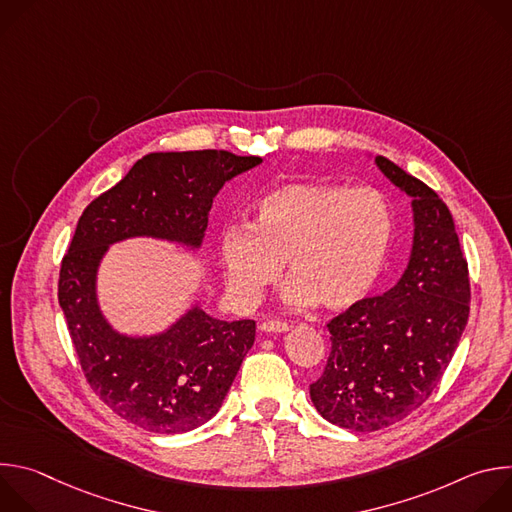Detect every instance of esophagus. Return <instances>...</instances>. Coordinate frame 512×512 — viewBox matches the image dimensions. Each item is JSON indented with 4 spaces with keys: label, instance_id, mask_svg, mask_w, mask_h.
<instances>
[{
    "label": "esophagus",
    "instance_id": "obj_1",
    "mask_svg": "<svg viewBox=\"0 0 512 512\" xmlns=\"http://www.w3.org/2000/svg\"><path fill=\"white\" fill-rule=\"evenodd\" d=\"M287 330H289V326L285 322L269 320V322L259 324V332H263V334H281V332H287Z\"/></svg>",
    "mask_w": 512,
    "mask_h": 512
}]
</instances>
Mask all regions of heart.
Returning <instances> with one entry per match:
<instances>
[{
    "label": "heart",
    "mask_w": 512,
    "mask_h": 512,
    "mask_svg": "<svg viewBox=\"0 0 512 512\" xmlns=\"http://www.w3.org/2000/svg\"><path fill=\"white\" fill-rule=\"evenodd\" d=\"M393 229V210L373 188L277 186L255 202L251 227H231L221 239L227 287L237 304L253 306L287 263V306L346 310L375 287Z\"/></svg>",
    "instance_id": "1"
}]
</instances>
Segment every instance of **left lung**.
<instances>
[{
    "label": "left lung",
    "mask_w": 512,
    "mask_h": 512,
    "mask_svg": "<svg viewBox=\"0 0 512 512\" xmlns=\"http://www.w3.org/2000/svg\"><path fill=\"white\" fill-rule=\"evenodd\" d=\"M383 176L411 198L407 267L383 296L350 306L330 324L326 369L310 385L318 413L352 431L389 427L431 395L458 348L470 314L468 263L444 200L391 160Z\"/></svg>",
    "instance_id": "8db88e82"
}]
</instances>
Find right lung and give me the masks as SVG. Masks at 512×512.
<instances>
[{
    "mask_svg": "<svg viewBox=\"0 0 512 512\" xmlns=\"http://www.w3.org/2000/svg\"><path fill=\"white\" fill-rule=\"evenodd\" d=\"M261 162L223 150L148 154L79 218L58 304L89 385L141 429L184 433L214 417L255 342V322L218 320L194 302L162 332L123 334L99 304L101 261L111 245L137 237L198 251L218 190Z\"/></svg>",
    "mask_w": 512,
    "mask_h": 512,
    "instance_id": "obj_1",
    "label": "right lung"
}]
</instances>
